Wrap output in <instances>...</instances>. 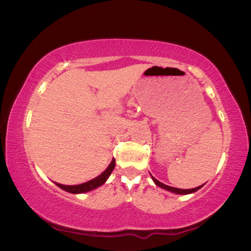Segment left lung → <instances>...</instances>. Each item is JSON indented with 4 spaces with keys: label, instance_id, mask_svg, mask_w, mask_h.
<instances>
[{
    "label": "left lung",
    "instance_id": "8db88e82",
    "mask_svg": "<svg viewBox=\"0 0 251 251\" xmlns=\"http://www.w3.org/2000/svg\"><path fill=\"white\" fill-rule=\"evenodd\" d=\"M152 176V175H151ZM152 180L154 181V183L158 185V187H160V188H162V189H166V190H168V191H172V193H174V194H178V195H187V194H193V193H195V191H197L198 189H201V187H203V185H200V187H196V188H193V189H178V188H173V187H169V185H166V184H164V183H161V182H159L157 178H154L153 176H152Z\"/></svg>",
    "mask_w": 251,
    "mask_h": 251
}]
</instances>
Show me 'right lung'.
I'll list each match as a JSON object with an SVG mask.
<instances>
[{
  "mask_svg": "<svg viewBox=\"0 0 251 251\" xmlns=\"http://www.w3.org/2000/svg\"><path fill=\"white\" fill-rule=\"evenodd\" d=\"M114 167H115V159H113L112 162H110L108 167L106 168L105 172H102L99 176L93 178V180H90V181L85 182V183L77 184V185H64V184H60V183H56V185L57 187H60L61 189L66 190V191H68V193H71V194L87 193V191L96 189V188L100 187V185H102L103 183H105L107 178L109 177V175L112 174Z\"/></svg>",
  "mask_w": 251,
  "mask_h": 251,
  "instance_id": "obj_1",
  "label": "right lung"
}]
</instances>
